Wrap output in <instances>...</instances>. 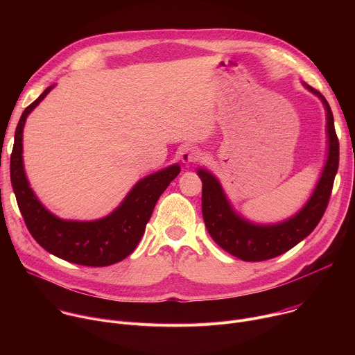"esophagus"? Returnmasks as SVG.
I'll return each mask as SVG.
<instances>
[{
	"instance_id": "esophagus-1",
	"label": "esophagus",
	"mask_w": 355,
	"mask_h": 355,
	"mask_svg": "<svg viewBox=\"0 0 355 355\" xmlns=\"http://www.w3.org/2000/svg\"><path fill=\"white\" fill-rule=\"evenodd\" d=\"M180 157H181V162L185 163V164L196 163V162H199L202 159V151L196 146H185L181 150Z\"/></svg>"
}]
</instances>
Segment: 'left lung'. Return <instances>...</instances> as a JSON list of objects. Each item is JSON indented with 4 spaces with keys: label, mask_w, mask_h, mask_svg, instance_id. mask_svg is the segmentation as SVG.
I'll return each mask as SVG.
<instances>
[{
    "label": "left lung",
    "mask_w": 355,
    "mask_h": 355,
    "mask_svg": "<svg viewBox=\"0 0 355 355\" xmlns=\"http://www.w3.org/2000/svg\"><path fill=\"white\" fill-rule=\"evenodd\" d=\"M303 87L315 94L324 107L329 147L324 167L311 198L293 216L271 225L250 222L234 211L222 184L211 171L205 168L196 171L202 181V215L211 237L243 261H264L284 254L313 232L327 208L338 168V139L326 98L305 83Z\"/></svg>",
    "instance_id": "8db88e82"
}]
</instances>
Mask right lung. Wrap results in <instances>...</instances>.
<instances>
[{
    "label": "right lung",
    "mask_w": 355,
    "mask_h": 355,
    "mask_svg": "<svg viewBox=\"0 0 355 355\" xmlns=\"http://www.w3.org/2000/svg\"><path fill=\"white\" fill-rule=\"evenodd\" d=\"M47 87L22 112L11 155V182L19 211L32 237L50 254L87 267H107L126 259L139 244L156 202L180 174V164L168 166L135 184L121 205L96 220H66L47 211L37 199L24 170L22 133L28 115L55 88Z\"/></svg>",
    "instance_id": "1"
}]
</instances>
